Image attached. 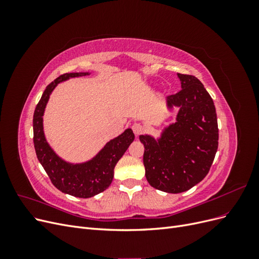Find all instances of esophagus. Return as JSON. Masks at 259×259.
Masks as SVG:
<instances>
[{"instance_id": "34e87169", "label": "esophagus", "mask_w": 259, "mask_h": 259, "mask_svg": "<svg viewBox=\"0 0 259 259\" xmlns=\"http://www.w3.org/2000/svg\"><path fill=\"white\" fill-rule=\"evenodd\" d=\"M132 130H133V132H134V134L136 136H138L139 134H142V133H143L144 126L140 123H134V124H133V126H132Z\"/></svg>"}]
</instances>
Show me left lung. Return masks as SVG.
<instances>
[{"label": "left lung", "instance_id": "left-lung-1", "mask_svg": "<svg viewBox=\"0 0 259 259\" xmlns=\"http://www.w3.org/2000/svg\"><path fill=\"white\" fill-rule=\"evenodd\" d=\"M182 91L166 97L168 109L178 107L176 122L155 139L140 135L145 146L146 178L153 188L167 193L189 190L204 178L218 148L214 101L193 75L177 73Z\"/></svg>", "mask_w": 259, "mask_h": 259}]
</instances>
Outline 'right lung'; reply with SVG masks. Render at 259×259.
I'll use <instances>...</instances> for the list:
<instances>
[{
    "label": "right lung",
    "instance_id": "obj_1",
    "mask_svg": "<svg viewBox=\"0 0 259 259\" xmlns=\"http://www.w3.org/2000/svg\"><path fill=\"white\" fill-rule=\"evenodd\" d=\"M89 74L90 72H73L58 76L46 86L33 114V143L37 160L58 190L83 199L92 198L110 186L117 161L135 138L131 128L125 130L121 135L108 142L92 160L76 164L61 159L53 150L43 128V115L51 94L60 82Z\"/></svg>",
    "mask_w": 259,
    "mask_h": 259
}]
</instances>
